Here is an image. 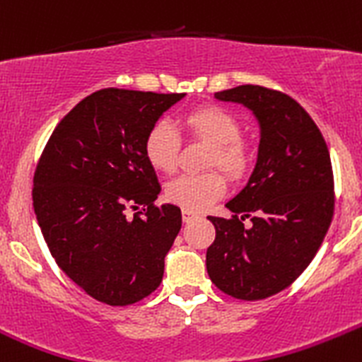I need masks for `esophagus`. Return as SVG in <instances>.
Returning a JSON list of instances; mask_svg holds the SVG:
<instances>
[{"label": "esophagus", "mask_w": 362, "mask_h": 362, "mask_svg": "<svg viewBox=\"0 0 362 362\" xmlns=\"http://www.w3.org/2000/svg\"><path fill=\"white\" fill-rule=\"evenodd\" d=\"M182 217H184V221L187 223V221H192L194 217H198V212H194V210L184 209V210H182Z\"/></svg>", "instance_id": "esophagus-1"}]
</instances>
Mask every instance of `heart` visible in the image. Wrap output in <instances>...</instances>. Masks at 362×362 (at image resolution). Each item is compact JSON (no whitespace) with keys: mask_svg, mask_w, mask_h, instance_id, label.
<instances>
[{"mask_svg":"<svg viewBox=\"0 0 362 362\" xmlns=\"http://www.w3.org/2000/svg\"><path fill=\"white\" fill-rule=\"evenodd\" d=\"M184 124L191 134L214 146L209 166H219L230 177H240L249 166L247 145L240 139L242 127L233 113L221 106H199L184 115ZM145 156L156 170L171 173L177 168L180 134L173 124L159 120L145 136ZM226 191V180L219 171L185 173L166 185V198L189 210H203Z\"/></svg>","mask_w":362,"mask_h":362,"instance_id":"1","label":"heart"}]
</instances>
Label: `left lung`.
<instances>
[{
  "instance_id": "1",
  "label": "left lung",
  "mask_w": 362,
  "mask_h": 362,
  "mask_svg": "<svg viewBox=\"0 0 362 362\" xmlns=\"http://www.w3.org/2000/svg\"><path fill=\"white\" fill-rule=\"evenodd\" d=\"M214 97L252 111L259 146L247 184L226 203L233 216H209L216 240L206 249V272L235 299H267L303 274L331 226V157L320 129L286 93L242 84Z\"/></svg>"
}]
</instances>
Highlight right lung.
Listing matches in <instances>:
<instances>
[{
    "mask_svg": "<svg viewBox=\"0 0 362 362\" xmlns=\"http://www.w3.org/2000/svg\"><path fill=\"white\" fill-rule=\"evenodd\" d=\"M184 95L99 90L56 125L35 170L33 209L52 258L110 306L156 292L182 228L178 206L153 203L160 185L143 143ZM139 206L129 218L127 210Z\"/></svg>",
    "mask_w": 362,
    "mask_h": 362,
    "instance_id": "obj_1",
    "label": "right lung"
}]
</instances>
